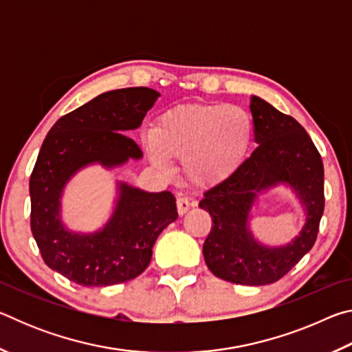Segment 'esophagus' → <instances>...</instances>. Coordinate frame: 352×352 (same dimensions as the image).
<instances>
[{
    "instance_id": "1",
    "label": "esophagus",
    "mask_w": 352,
    "mask_h": 352,
    "mask_svg": "<svg viewBox=\"0 0 352 352\" xmlns=\"http://www.w3.org/2000/svg\"><path fill=\"white\" fill-rule=\"evenodd\" d=\"M190 208L189 200L186 197H182V195H178L177 197V210L180 216H184V214L188 212V210Z\"/></svg>"
}]
</instances>
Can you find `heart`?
Segmentation results:
<instances>
[{"instance_id": "heart-1", "label": "heart", "mask_w": 352, "mask_h": 352, "mask_svg": "<svg viewBox=\"0 0 352 352\" xmlns=\"http://www.w3.org/2000/svg\"><path fill=\"white\" fill-rule=\"evenodd\" d=\"M253 121L237 105H188L163 113L142 144L155 168L170 172V158L183 160L188 182L210 189L233 177L253 142Z\"/></svg>"}]
</instances>
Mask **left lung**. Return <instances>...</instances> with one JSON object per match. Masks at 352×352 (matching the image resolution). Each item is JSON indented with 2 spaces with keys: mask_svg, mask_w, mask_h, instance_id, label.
Segmentation results:
<instances>
[{
  "mask_svg": "<svg viewBox=\"0 0 352 352\" xmlns=\"http://www.w3.org/2000/svg\"><path fill=\"white\" fill-rule=\"evenodd\" d=\"M250 111L259 144L233 177L205 192L201 210L212 228L204 258L214 275L242 285H265L281 279L317 239L324 210L323 162L300 122L252 94ZM278 186L292 189L305 211V223L292 241L267 246L252 234V210L261 195Z\"/></svg>",
  "mask_w": 352,
  "mask_h": 352,
  "instance_id": "1",
  "label": "left lung"
}]
</instances>
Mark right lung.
Instances as JSON below:
<instances>
[{"mask_svg":"<svg viewBox=\"0 0 352 352\" xmlns=\"http://www.w3.org/2000/svg\"><path fill=\"white\" fill-rule=\"evenodd\" d=\"M158 98L146 87L102 93L58 119L41 144L29 182L31 230L45 264L69 281L104 287L141 275L160 233L178 217L169 190L147 192L126 182H116L111 214L100 228L71 230L62 216L65 189L80 170H111L142 158L126 132L141 126Z\"/></svg>","mask_w":352,"mask_h":352,"instance_id":"right-lung-1","label":"right lung"}]
</instances>
